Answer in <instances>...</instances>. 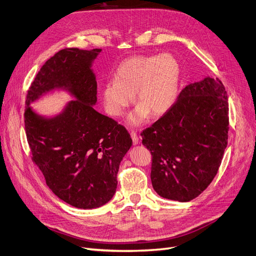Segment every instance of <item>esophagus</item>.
I'll use <instances>...</instances> for the list:
<instances>
[{
    "mask_svg": "<svg viewBox=\"0 0 256 256\" xmlns=\"http://www.w3.org/2000/svg\"><path fill=\"white\" fill-rule=\"evenodd\" d=\"M130 136H131V138H132V142H134V145H136L138 142V134L136 131L132 130L130 132Z\"/></svg>",
    "mask_w": 256,
    "mask_h": 256,
    "instance_id": "34e87169",
    "label": "esophagus"
}]
</instances>
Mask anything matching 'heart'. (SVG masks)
I'll return each instance as SVG.
<instances>
[{
    "mask_svg": "<svg viewBox=\"0 0 256 256\" xmlns=\"http://www.w3.org/2000/svg\"><path fill=\"white\" fill-rule=\"evenodd\" d=\"M180 78V64L170 54L126 58L118 66L114 80L106 82L102 89L105 109L111 116H122L134 102L136 92L140 104L128 118L131 125L144 122L149 112L162 116L174 104Z\"/></svg>",
    "mask_w": 256,
    "mask_h": 256,
    "instance_id": "obj_1",
    "label": "heart"
}]
</instances>
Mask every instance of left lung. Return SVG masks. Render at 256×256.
Instances as JSON below:
<instances>
[{"mask_svg": "<svg viewBox=\"0 0 256 256\" xmlns=\"http://www.w3.org/2000/svg\"><path fill=\"white\" fill-rule=\"evenodd\" d=\"M229 104L218 78L184 88L173 106L142 130L151 152V182L158 196L189 202L216 178L228 142Z\"/></svg>", "mask_w": 256, "mask_h": 256, "instance_id": "left-lung-1", "label": "left lung"}]
</instances>
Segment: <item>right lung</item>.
<instances>
[{"label": "right lung", "instance_id": "obj_1", "mask_svg": "<svg viewBox=\"0 0 256 256\" xmlns=\"http://www.w3.org/2000/svg\"><path fill=\"white\" fill-rule=\"evenodd\" d=\"M100 51H58L40 67L26 96L24 122L32 160L51 191L80 209L100 207L114 196L120 162L132 145L124 126L92 107L96 80L90 67ZM54 88H67L77 100L62 115L43 119L28 104Z\"/></svg>", "mask_w": 256, "mask_h": 256}]
</instances>
